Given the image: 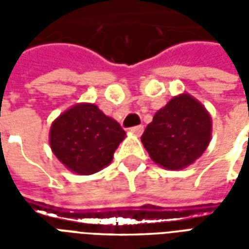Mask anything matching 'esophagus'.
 <instances>
[{
	"instance_id": "esophagus-1",
	"label": "esophagus",
	"mask_w": 249,
	"mask_h": 249,
	"mask_svg": "<svg viewBox=\"0 0 249 249\" xmlns=\"http://www.w3.org/2000/svg\"><path fill=\"white\" fill-rule=\"evenodd\" d=\"M144 132V126L142 125H137V126H133V128H129V133L135 136H141Z\"/></svg>"
}]
</instances>
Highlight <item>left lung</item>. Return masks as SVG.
I'll return each instance as SVG.
<instances>
[{"mask_svg": "<svg viewBox=\"0 0 249 249\" xmlns=\"http://www.w3.org/2000/svg\"><path fill=\"white\" fill-rule=\"evenodd\" d=\"M212 119L203 104L181 93L157 110L141 136V142L157 165L181 171L208 148Z\"/></svg>", "mask_w": 249, "mask_h": 249, "instance_id": "left-lung-1", "label": "left lung"}]
</instances>
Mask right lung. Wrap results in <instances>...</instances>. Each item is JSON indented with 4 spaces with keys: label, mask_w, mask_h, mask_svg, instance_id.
I'll list each match as a JSON object with an SVG mask.
<instances>
[{
    "label": "right lung",
    "mask_w": 249,
    "mask_h": 249,
    "mask_svg": "<svg viewBox=\"0 0 249 249\" xmlns=\"http://www.w3.org/2000/svg\"><path fill=\"white\" fill-rule=\"evenodd\" d=\"M125 130L97 105L78 103L52 123L49 144L54 156L77 175H93L108 167L124 140Z\"/></svg>",
    "instance_id": "add662e5"
}]
</instances>
